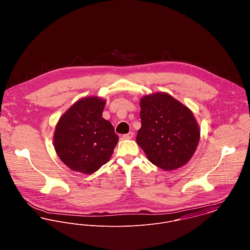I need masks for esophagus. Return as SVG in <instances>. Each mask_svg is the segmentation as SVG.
Returning <instances> with one entry per match:
<instances>
[{"label":"esophagus","instance_id":"1","mask_svg":"<svg viewBox=\"0 0 250 250\" xmlns=\"http://www.w3.org/2000/svg\"><path fill=\"white\" fill-rule=\"evenodd\" d=\"M122 138H123L124 140H131V139L134 138V134H133L132 132H130V133H128V134H126V135H123Z\"/></svg>","mask_w":250,"mask_h":250}]
</instances>
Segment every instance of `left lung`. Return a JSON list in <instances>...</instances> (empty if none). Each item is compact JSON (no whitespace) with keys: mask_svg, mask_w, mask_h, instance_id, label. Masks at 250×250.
Returning a JSON list of instances; mask_svg holds the SVG:
<instances>
[{"mask_svg":"<svg viewBox=\"0 0 250 250\" xmlns=\"http://www.w3.org/2000/svg\"><path fill=\"white\" fill-rule=\"evenodd\" d=\"M140 104L142 128L137 143L147 159L166 171L185 166L200 140L192 111L166 92L144 95Z\"/></svg>","mask_w":250,"mask_h":250,"instance_id":"8db88e82","label":"left lung"}]
</instances>
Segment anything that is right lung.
<instances>
[{"label": "right lung", "instance_id": "add662e5", "mask_svg": "<svg viewBox=\"0 0 250 250\" xmlns=\"http://www.w3.org/2000/svg\"><path fill=\"white\" fill-rule=\"evenodd\" d=\"M106 101L97 96L78 100L59 119L54 147L74 171L92 174L109 161L118 143L113 126L102 117Z\"/></svg>", "mask_w": 250, "mask_h": 250}]
</instances>
